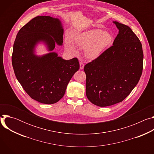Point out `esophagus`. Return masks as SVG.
Masks as SVG:
<instances>
[{"mask_svg": "<svg viewBox=\"0 0 154 154\" xmlns=\"http://www.w3.org/2000/svg\"><path fill=\"white\" fill-rule=\"evenodd\" d=\"M84 68V64L82 62L80 63V69H83Z\"/></svg>", "mask_w": 154, "mask_h": 154, "instance_id": "esophagus-1", "label": "esophagus"}]
</instances>
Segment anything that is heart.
Masks as SVG:
<instances>
[{
    "label": "heart",
    "mask_w": 154,
    "mask_h": 154,
    "mask_svg": "<svg viewBox=\"0 0 154 154\" xmlns=\"http://www.w3.org/2000/svg\"><path fill=\"white\" fill-rule=\"evenodd\" d=\"M75 42L79 48L85 49V54L87 58L95 59L112 45L113 36L111 33L101 29H92L78 34L75 38ZM66 47L71 49L70 42L66 43Z\"/></svg>",
    "instance_id": "b5f03b06"
}]
</instances>
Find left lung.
<instances>
[{
    "mask_svg": "<svg viewBox=\"0 0 154 154\" xmlns=\"http://www.w3.org/2000/svg\"><path fill=\"white\" fill-rule=\"evenodd\" d=\"M113 23L119 33L113 46L84 67L86 97L99 106L122 102L138 83L143 69L140 39L128 26Z\"/></svg>",
    "mask_w": 154,
    "mask_h": 154,
    "instance_id": "left-lung-1",
    "label": "left lung"
}]
</instances>
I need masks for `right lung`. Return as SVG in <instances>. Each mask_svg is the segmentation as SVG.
I'll return each mask as SVG.
<instances>
[{
	"mask_svg": "<svg viewBox=\"0 0 154 154\" xmlns=\"http://www.w3.org/2000/svg\"><path fill=\"white\" fill-rule=\"evenodd\" d=\"M63 33L59 19L39 16L22 27L14 41L11 59L16 79L31 98L42 103L59 101L80 68L77 58L66 60L52 52L56 44L63 45ZM39 42L51 52L36 56L34 49Z\"/></svg>",
	"mask_w": 154,
	"mask_h": 154,
	"instance_id": "1",
	"label": "right lung"
}]
</instances>
